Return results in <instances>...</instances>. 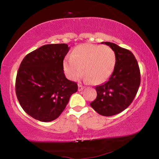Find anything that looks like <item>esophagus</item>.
I'll list each match as a JSON object with an SVG mask.
<instances>
[{
    "mask_svg": "<svg viewBox=\"0 0 159 159\" xmlns=\"http://www.w3.org/2000/svg\"><path fill=\"white\" fill-rule=\"evenodd\" d=\"M78 90H79V92H80V91H82L83 90V86H82L81 85H79V89H78Z\"/></svg>",
    "mask_w": 159,
    "mask_h": 159,
    "instance_id": "obj_1",
    "label": "esophagus"
}]
</instances>
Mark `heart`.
I'll return each instance as SVG.
<instances>
[{
  "label": "heart",
  "mask_w": 159,
  "mask_h": 159,
  "mask_svg": "<svg viewBox=\"0 0 159 159\" xmlns=\"http://www.w3.org/2000/svg\"><path fill=\"white\" fill-rule=\"evenodd\" d=\"M115 64L116 54L111 48L82 44L74 48L70 59L64 60L63 67L69 79H79L83 69L86 81L99 84L109 79L114 71Z\"/></svg>",
  "instance_id": "obj_1"
}]
</instances>
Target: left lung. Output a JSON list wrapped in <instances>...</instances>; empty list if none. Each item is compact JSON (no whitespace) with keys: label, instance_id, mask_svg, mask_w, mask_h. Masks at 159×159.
Segmentation results:
<instances>
[{"label":"left lung","instance_id":"left-lung-1","mask_svg":"<svg viewBox=\"0 0 159 159\" xmlns=\"http://www.w3.org/2000/svg\"><path fill=\"white\" fill-rule=\"evenodd\" d=\"M116 54V64L107 82L96 86V99L90 106L99 114L111 116L122 112L132 103L140 85V71L130 50L110 42H102Z\"/></svg>","mask_w":159,"mask_h":159}]
</instances>
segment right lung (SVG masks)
<instances>
[{
	"label": "right lung",
	"instance_id": "right-lung-1",
	"mask_svg": "<svg viewBox=\"0 0 159 159\" xmlns=\"http://www.w3.org/2000/svg\"><path fill=\"white\" fill-rule=\"evenodd\" d=\"M69 50L65 43L45 45L29 53L20 64L16 95L24 111L35 119L50 122L57 118L77 92V83L64 73Z\"/></svg>",
	"mask_w": 159,
	"mask_h": 159
}]
</instances>
